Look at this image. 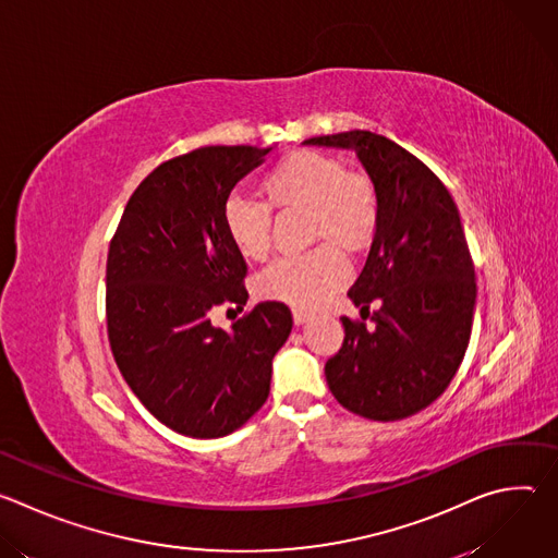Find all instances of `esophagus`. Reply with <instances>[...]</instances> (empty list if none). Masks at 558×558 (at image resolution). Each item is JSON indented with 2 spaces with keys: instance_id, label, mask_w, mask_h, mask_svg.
<instances>
[{
  "instance_id": "esophagus-1",
  "label": "esophagus",
  "mask_w": 558,
  "mask_h": 558,
  "mask_svg": "<svg viewBox=\"0 0 558 558\" xmlns=\"http://www.w3.org/2000/svg\"><path fill=\"white\" fill-rule=\"evenodd\" d=\"M308 313H304V311H300V308H295L293 311V323H295V327H300V325H304V323H308Z\"/></svg>"
}]
</instances>
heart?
Returning a JSON list of instances; mask_svg holds the SVG:
<instances>
[{"instance_id": "b5f03b06", "label": "heart", "mask_w": 558, "mask_h": 558, "mask_svg": "<svg viewBox=\"0 0 558 558\" xmlns=\"http://www.w3.org/2000/svg\"><path fill=\"white\" fill-rule=\"evenodd\" d=\"M267 201L282 211L308 214L311 241H329L347 254H357L373 241L379 225V194L373 179L347 170L336 156L317 149H298L276 163L265 177ZM233 247L247 258L269 252L274 211L254 196L231 194L222 211ZM349 280L347 260L329 245L306 254L282 256L258 278L263 295L295 308L323 306Z\"/></svg>"}]
</instances>
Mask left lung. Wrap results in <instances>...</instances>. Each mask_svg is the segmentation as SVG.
Instances as JSON below:
<instances>
[{
    "label": "left lung",
    "mask_w": 558,
    "mask_h": 558,
    "mask_svg": "<svg viewBox=\"0 0 558 558\" xmlns=\"http://www.w3.org/2000/svg\"><path fill=\"white\" fill-rule=\"evenodd\" d=\"M304 143L355 149L379 194L373 245L349 289L362 320L342 317L344 342L325 366L327 384L360 417H411L446 390L472 331L476 282L457 205L428 166L381 134L351 130Z\"/></svg>",
    "instance_id": "1"
}]
</instances>
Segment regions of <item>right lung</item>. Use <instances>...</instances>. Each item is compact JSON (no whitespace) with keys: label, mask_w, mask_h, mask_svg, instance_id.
Listing matches in <instances>:
<instances>
[{"label":"right lung","mask_w":558,"mask_h":558,"mask_svg":"<svg viewBox=\"0 0 558 558\" xmlns=\"http://www.w3.org/2000/svg\"><path fill=\"white\" fill-rule=\"evenodd\" d=\"M271 147L205 145L168 158L130 196L110 241L106 317L114 362L138 402L168 428L211 439L241 428L269 397L271 362L293 320L260 302L231 331L222 304L243 311L247 263L222 211L233 185Z\"/></svg>","instance_id":"1"}]
</instances>
